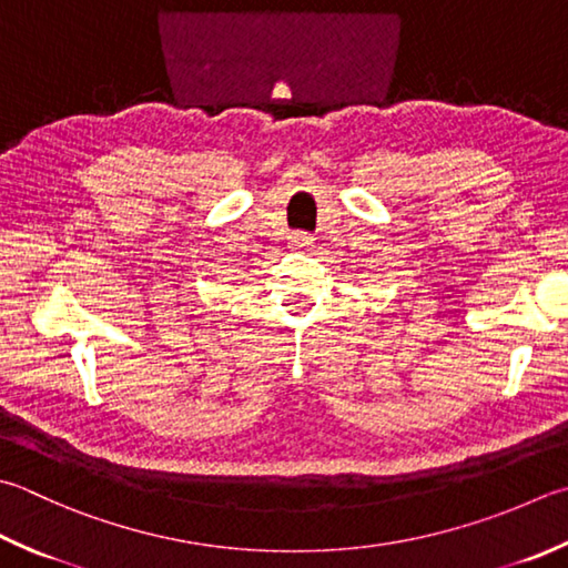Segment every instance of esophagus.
Instances as JSON below:
<instances>
[{
  "label": "esophagus",
  "instance_id": "34e87169",
  "mask_svg": "<svg viewBox=\"0 0 568 568\" xmlns=\"http://www.w3.org/2000/svg\"><path fill=\"white\" fill-rule=\"evenodd\" d=\"M292 244L296 250H308V247H314V237H308V234H304V232H296V234H292Z\"/></svg>",
  "mask_w": 568,
  "mask_h": 568
}]
</instances>
